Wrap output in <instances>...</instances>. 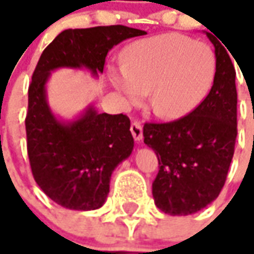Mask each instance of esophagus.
Here are the masks:
<instances>
[{
    "label": "esophagus",
    "instance_id": "esophagus-1",
    "mask_svg": "<svg viewBox=\"0 0 254 254\" xmlns=\"http://www.w3.org/2000/svg\"><path fill=\"white\" fill-rule=\"evenodd\" d=\"M130 130L135 141H142V138H143V131H142V126L139 122L134 120V122L131 123Z\"/></svg>",
    "mask_w": 254,
    "mask_h": 254
}]
</instances>
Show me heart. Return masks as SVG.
<instances>
[{
	"instance_id": "b5f03b06",
	"label": "heart",
	"mask_w": 254,
	"mask_h": 254,
	"mask_svg": "<svg viewBox=\"0 0 254 254\" xmlns=\"http://www.w3.org/2000/svg\"><path fill=\"white\" fill-rule=\"evenodd\" d=\"M216 75V56L209 45L182 34H161L130 45L123 66L113 68V86L128 105H138L150 91L153 112L181 119L208 94Z\"/></svg>"
}]
</instances>
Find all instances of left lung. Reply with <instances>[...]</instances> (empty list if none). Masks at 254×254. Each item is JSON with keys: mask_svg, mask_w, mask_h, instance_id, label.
Returning <instances> with one entry per match:
<instances>
[{"mask_svg": "<svg viewBox=\"0 0 254 254\" xmlns=\"http://www.w3.org/2000/svg\"><path fill=\"white\" fill-rule=\"evenodd\" d=\"M215 46L216 75L209 94L186 116L170 123H145L143 142L159 159L152 185L157 208L186 216L209 205L222 191L237 139L235 69L223 42Z\"/></svg>", "mask_w": 254, "mask_h": 254, "instance_id": "obj_1", "label": "left lung"}]
</instances>
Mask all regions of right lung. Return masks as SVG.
Listing matches in <instances>:
<instances>
[{"label": "right lung", "instance_id": "right-lung-1", "mask_svg": "<svg viewBox=\"0 0 254 254\" xmlns=\"http://www.w3.org/2000/svg\"><path fill=\"white\" fill-rule=\"evenodd\" d=\"M146 32L126 26L69 28L42 52L28 87L27 153L32 176L49 198L66 209L93 210L104 205L113 170L132 152L134 138L126 115L98 113L89 107L76 120H57L45 84L61 66L104 71L115 45Z\"/></svg>", "mask_w": 254, "mask_h": 254}]
</instances>
